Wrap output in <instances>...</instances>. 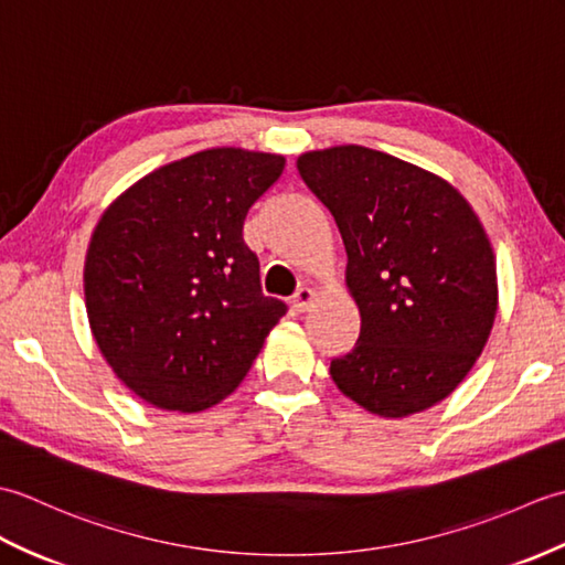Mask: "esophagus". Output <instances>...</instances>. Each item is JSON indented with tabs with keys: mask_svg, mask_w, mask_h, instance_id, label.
Returning <instances> with one entry per match:
<instances>
[{
	"mask_svg": "<svg viewBox=\"0 0 565 565\" xmlns=\"http://www.w3.org/2000/svg\"><path fill=\"white\" fill-rule=\"evenodd\" d=\"M313 298H316V294L310 291V289H298L296 294H294V298H291V306H294V310L296 313H306V310L313 306Z\"/></svg>",
	"mask_w": 565,
	"mask_h": 565,
	"instance_id": "1",
	"label": "esophagus"
}]
</instances>
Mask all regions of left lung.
<instances>
[{
    "mask_svg": "<svg viewBox=\"0 0 565 565\" xmlns=\"http://www.w3.org/2000/svg\"><path fill=\"white\" fill-rule=\"evenodd\" d=\"M296 167L340 227L362 316L352 352L330 362L332 381L381 417L427 411L471 371L495 320L481 221L449 182L386 152L340 146Z\"/></svg>",
    "mask_w": 565,
    "mask_h": 565,
    "instance_id": "8db88e82",
    "label": "left lung"
}]
</instances>
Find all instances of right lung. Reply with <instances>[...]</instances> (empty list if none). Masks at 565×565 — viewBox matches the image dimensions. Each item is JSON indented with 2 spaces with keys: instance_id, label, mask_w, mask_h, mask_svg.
I'll return each instance as SVG.
<instances>
[{
  "instance_id": "1",
  "label": "right lung",
  "mask_w": 565,
  "mask_h": 565,
  "mask_svg": "<svg viewBox=\"0 0 565 565\" xmlns=\"http://www.w3.org/2000/svg\"><path fill=\"white\" fill-rule=\"evenodd\" d=\"M281 154L213 148L126 189L92 233L84 301L94 340L138 398L177 413L221 403L286 313L243 239Z\"/></svg>"
}]
</instances>
